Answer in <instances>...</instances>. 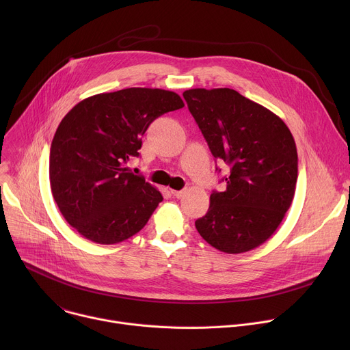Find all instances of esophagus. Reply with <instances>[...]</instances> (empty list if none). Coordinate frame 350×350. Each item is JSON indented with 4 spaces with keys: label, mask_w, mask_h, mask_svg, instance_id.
I'll return each mask as SVG.
<instances>
[{
    "label": "esophagus",
    "mask_w": 350,
    "mask_h": 350,
    "mask_svg": "<svg viewBox=\"0 0 350 350\" xmlns=\"http://www.w3.org/2000/svg\"><path fill=\"white\" fill-rule=\"evenodd\" d=\"M185 193H187V191H185V189H181V191L172 189V195H173V196H176V198H178V199H180V198H183Z\"/></svg>",
    "instance_id": "1"
}]
</instances>
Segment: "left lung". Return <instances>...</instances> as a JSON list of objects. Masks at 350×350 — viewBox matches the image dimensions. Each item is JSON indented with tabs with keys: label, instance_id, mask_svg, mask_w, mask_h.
I'll return each instance as SVG.
<instances>
[{
	"label": "left lung",
	"instance_id": "obj_1",
	"mask_svg": "<svg viewBox=\"0 0 350 350\" xmlns=\"http://www.w3.org/2000/svg\"><path fill=\"white\" fill-rule=\"evenodd\" d=\"M183 96L212 155L230 166L226 191L212 192L195 227L224 254L252 251L274 234L292 204L295 139L282 119L235 90L192 88Z\"/></svg>",
	"mask_w": 350,
	"mask_h": 350
}]
</instances>
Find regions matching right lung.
<instances>
[{"mask_svg":"<svg viewBox=\"0 0 350 350\" xmlns=\"http://www.w3.org/2000/svg\"><path fill=\"white\" fill-rule=\"evenodd\" d=\"M183 107L173 91L133 87L88 96L68 112L51 144L49 183L79 234L111 245L148 223L163 196L127 162L139 155L148 126Z\"/></svg>","mask_w":350,"mask_h":350,"instance_id":"1","label":"right lung"}]
</instances>
